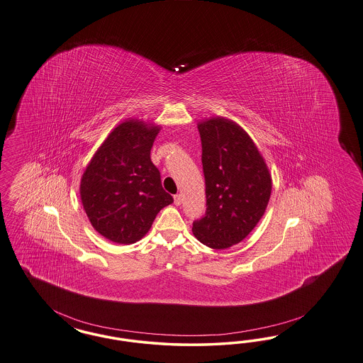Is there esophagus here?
Instances as JSON below:
<instances>
[{
    "instance_id": "esophagus-1",
    "label": "esophagus",
    "mask_w": 363,
    "mask_h": 363,
    "mask_svg": "<svg viewBox=\"0 0 363 363\" xmlns=\"http://www.w3.org/2000/svg\"><path fill=\"white\" fill-rule=\"evenodd\" d=\"M174 203L178 206L182 203V196L181 194H175L174 196Z\"/></svg>"
}]
</instances>
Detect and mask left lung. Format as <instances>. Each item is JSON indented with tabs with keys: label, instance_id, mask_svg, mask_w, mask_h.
<instances>
[{
	"label": "left lung",
	"instance_id": "8db88e82",
	"mask_svg": "<svg viewBox=\"0 0 363 363\" xmlns=\"http://www.w3.org/2000/svg\"><path fill=\"white\" fill-rule=\"evenodd\" d=\"M206 211L193 233L213 250L247 238L271 197V175L250 135L236 123L214 118L199 125Z\"/></svg>",
	"mask_w": 363,
	"mask_h": 363
}]
</instances>
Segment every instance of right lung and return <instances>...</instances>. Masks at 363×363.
<instances>
[{"instance_id": "right-lung-1", "label": "right lung", "mask_w": 363, "mask_h": 363, "mask_svg": "<svg viewBox=\"0 0 363 363\" xmlns=\"http://www.w3.org/2000/svg\"><path fill=\"white\" fill-rule=\"evenodd\" d=\"M160 127L127 121L118 125L87 166L80 196L88 218L103 238L133 244L143 238L160 211L173 202L151 162Z\"/></svg>"}]
</instances>
